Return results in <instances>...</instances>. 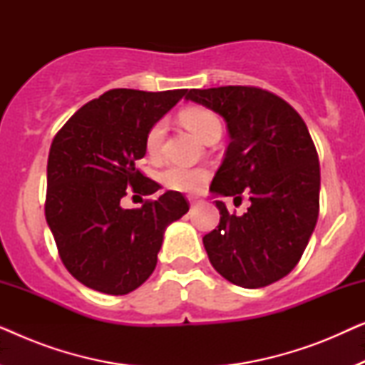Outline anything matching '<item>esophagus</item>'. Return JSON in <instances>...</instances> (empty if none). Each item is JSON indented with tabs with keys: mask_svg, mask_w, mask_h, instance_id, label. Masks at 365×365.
Returning a JSON list of instances; mask_svg holds the SVG:
<instances>
[{
	"mask_svg": "<svg viewBox=\"0 0 365 365\" xmlns=\"http://www.w3.org/2000/svg\"><path fill=\"white\" fill-rule=\"evenodd\" d=\"M189 202H191V206H199V204H202V199L197 197V196H191L189 197Z\"/></svg>",
	"mask_w": 365,
	"mask_h": 365,
	"instance_id": "34e87169",
	"label": "esophagus"
}]
</instances>
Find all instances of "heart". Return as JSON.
Listing matches in <instances>:
<instances>
[{
    "label": "heart",
    "instance_id": "1",
    "mask_svg": "<svg viewBox=\"0 0 365 365\" xmlns=\"http://www.w3.org/2000/svg\"><path fill=\"white\" fill-rule=\"evenodd\" d=\"M179 119L189 131H192L199 139H206L209 133H212L216 128H221L217 116L204 108H187L179 114ZM164 131H166V123L158 121L154 123L146 134V151L149 156H156L161 148ZM207 178V171L201 168H187L181 164H171L161 173V182L168 189L179 192H194L202 187L204 181Z\"/></svg>",
    "mask_w": 365,
    "mask_h": 365
}]
</instances>
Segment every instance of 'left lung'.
I'll return each instance as SVG.
<instances>
[{"label":"left lung","instance_id":"obj_1","mask_svg":"<svg viewBox=\"0 0 365 365\" xmlns=\"http://www.w3.org/2000/svg\"><path fill=\"white\" fill-rule=\"evenodd\" d=\"M187 101L224 118L231 141L212 179V197H249L242 216L221 214L202 237L212 267L246 289L266 287L296 267L319 216L321 169L316 146L296 109L252 86L191 89Z\"/></svg>","mask_w":365,"mask_h":365}]
</instances>
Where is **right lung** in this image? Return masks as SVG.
<instances>
[{"label":"right lung","mask_w":365,"mask_h":365,"mask_svg":"<svg viewBox=\"0 0 365 365\" xmlns=\"http://www.w3.org/2000/svg\"><path fill=\"white\" fill-rule=\"evenodd\" d=\"M187 89H111L78 109L54 136L48 158L46 222L71 276L94 291L124 296L151 276L169 224L189 211L166 191L138 209L121 206L128 187L153 194L159 184L136 161L146 134Z\"/></svg>","instance_id":"1"}]
</instances>
